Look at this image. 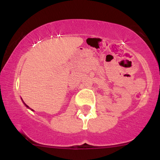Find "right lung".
<instances>
[{"instance_id":"obj_1","label":"right lung","mask_w":160,"mask_h":160,"mask_svg":"<svg viewBox=\"0 0 160 160\" xmlns=\"http://www.w3.org/2000/svg\"><path fill=\"white\" fill-rule=\"evenodd\" d=\"M22 101H23V100H22ZM23 103H24V104H25V106L26 107H27V108H30V110H31V111H34V110H32V109H31V108H30V107H29V106H28V105H26V104H25V102H23Z\"/></svg>"}]
</instances>
